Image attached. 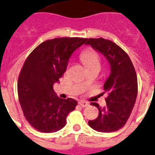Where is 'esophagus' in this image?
I'll list each match as a JSON object with an SVG mask.
<instances>
[{
  "label": "esophagus",
  "instance_id": "34e87169",
  "mask_svg": "<svg viewBox=\"0 0 155 155\" xmlns=\"http://www.w3.org/2000/svg\"><path fill=\"white\" fill-rule=\"evenodd\" d=\"M78 104L81 107H86V106H88L89 104L87 103L86 101H84V100H80V101L78 102Z\"/></svg>",
  "mask_w": 155,
  "mask_h": 155
}]
</instances>
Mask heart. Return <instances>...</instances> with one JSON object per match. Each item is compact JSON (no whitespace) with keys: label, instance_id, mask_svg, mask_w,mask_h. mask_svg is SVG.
<instances>
[{"label":"heart","instance_id":"obj_1","mask_svg":"<svg viewBox=\"0 0 155 155\" xmlns=\"http://www.w3.org/2000/svg\"><path fill=\"white\" fill-rule=\"evenodd\" d=\"M81 61L86 68L100 65V60L99 55L92 50L85 51L81 54Z\"/></svg>","mask_w":155,"mask_h":155}]
</instances>
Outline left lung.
Here are the masks:
<instances>
[{"label": "left lung", "instance_id": "left-lung-1", "mask_svg": "<svg viewBox=\"0 0 155 155\" xmlns=\"http://www.w3.org/2000/svg\"><path fill=\"white\" fill-rule=\"evenodd\" d=\"M85 44L104 55L110 65V74L104 84V91L108 94L106 106L91 103L99 109V116L89 120V125L102 133L119 130L129 118L136 102L137 78L134 64L128 54L111 40L86 39Z\"/></svg>", "mask_w": 155, "mask_h": 155}]
</instances>
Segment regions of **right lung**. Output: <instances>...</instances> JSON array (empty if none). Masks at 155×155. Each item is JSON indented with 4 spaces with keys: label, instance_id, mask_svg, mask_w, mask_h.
<instances>
[{
    "label": "right lung",
    "instance_id": "obj_1",
    "mask_svg": "<svg viewBox=\"0 0 155 155\" xmlns=\"http://www.w3.org/2000/svg\"><path fill=\"white\" fill-rule=\"evenodd\" d=\"M82 38H56L42 43L29 55L19 74L18 93L26 120L42 133H55L66 124L78 102L59 98L53 85L66 71L74 51L86 43Z\"/></svg>",
    "mask_w": 155,
    "mask_h": 155
}]
</instances>
